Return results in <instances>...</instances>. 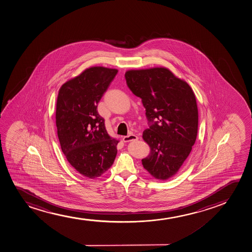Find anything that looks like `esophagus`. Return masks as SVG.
I'll return each mask as SVG.
<instances>
[{
    "instance_id": "esophagus-1",
    "label": "esophagus",
    "mask_w": 252,
    "mask_h": 252,
    "mask_svg": "<svg viewBox=\"0 0 252 252\" xmlns=\"http://www.w3.org/2000/svg\"><path fill=\"white\" fill-rule=\"evenodd\" d=\"M137 139H138V136L135 135V134H130V135H128V136H123V141L125 142L136 141Z\"/></svg>"
}]
</instances>
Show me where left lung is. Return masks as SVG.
<instances>
[{"mask_svg": "<svg viewBox=\"0 0 252 252\" xmlns=\"http://www.w3.org/2000/svg\"><path fill=\"white\" fill-rule=\"evenodd\" d=\"M127 86L142 98L149 128L142 138L150 147L143 168L166 181L177 174L195 144L198 109L195 94L186 81L166 67L129 70Z\"/></svg>", "mask_w": 252, "mask_h": 252, "instance_id": "left-lung-1", "label": "left lung"}]
</instances>
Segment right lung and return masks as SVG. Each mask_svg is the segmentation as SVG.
Returning a JSON list of instances; mask_svg holds the SVG:
<instances>
[{"mask_svg":"<svg viewBox=\"0 0 252 252\" xmlns=\"http://www.w3.org/2000/svg\"><path fill=\"white\" fill-rule=\"evenodd\" d=\"M117 69L89 67L65 82L57 97L56 123L61 148L79 174L95 179L110 169L118 140L107 132L97 107Z\"/></svg>","mask_w":252,"mask_h":252,"instance_id":"add662e5","label":"right lung"}]
</instances>
